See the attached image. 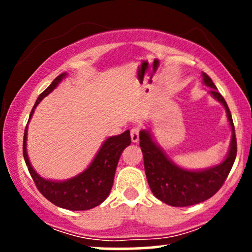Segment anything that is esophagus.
I'll return each instance as SVG.
<instances>
[{"instance_id":"1","label":"esophagus","mask_w":252,"mask_h":252,"mask_svg":"<svg viewBox=\"0 0 252 252\" xmlns=\"http://www.w3.org/2000/svg\"><path fill=\"white\" fill-rule=\"evenodd\" d=\"M130 136H131V141L134 143H137L140 140V129L138 128H132L130 131Z\"/></svg>"}]
</instances>
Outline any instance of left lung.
I'll list each match as a JSON object with an SVG mask.
<instances>
[{"label": "left lung", "mask_w": 252, "mask_h": 252, "mask_svg": "<svg viewBox=\"0 0 252 252\" xmlns=\"http://www.w3.org/2000/svg\"><path fill=\"white\" fill-rule=\"evenodd\" d=\"M201 76L202 83L211 89V96L225 108L232 131L227 155L220 163L205 169H185L170 160L155 142L148 129L140 131V147L143 153L144 170L150 189L158 200L170 206H190L215 195L226 180L236 160L237 141L230 109L212 79L204 72Z\"/></svg>", "instance_id": "left-lung-1"}]
</instances>
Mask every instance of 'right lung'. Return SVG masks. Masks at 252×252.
Segmentation results:
<instances>
[{
    "mask_svg": "<svg viewBox=\"0 0 252 252\" xmlns=\"http://www.w3.org/2000/svg\"><path fill=\"white\" fill-rule=\"evenodd\" d=\"M66 76L67 73H62L58 76L51 85L40 94L32 109L28 123L33 116L37 104L47 94H50ZM27 130L28 124L26 126L24 136V158L26 164H27L31 176L35 182L37 189L47 200L62 209L85 211L98 206L108 198L114 185L115 172H116L121 154L131 143L129 130H126L121 135L106 138L88 168L80 174L63 181L43 179L32 167L27 154Z\"/></svg>",
    "mask_w": 252,
    "mask_h": 252,
    "instance_id": "add662e5",
    "label": "right lung"
}]
</instances>
